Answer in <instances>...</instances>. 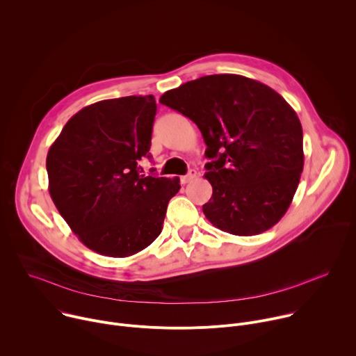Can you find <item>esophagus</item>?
I'll return each instance as SVG.
<instances>
[{
    "label": "esophagus",
    "mask_w": 356,
    "mask_h": 356,
    "mask_svg": "<svg viewBox=\"0 0 356 356\" xmlns=\"http://www.w3.org/2000/svg\"><path fill=\"white\" fill-rule=\"evenodd\" d=\"M195 176H197V172H195L194 169H191V170H190L186 176H183L180 180H181V183H183V184H187V183H190Z\"/></svg>",
    "instance_id": "obj_1"
}]
</instances>
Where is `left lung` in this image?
Listing matches in <instances>:
<instances>
[{
    "mask_svg": "<svg viewBox=\"0 0 356 356\" xmlns=\"http://www.w3.org/2000/svg\"><path fill=\"white\" fill-rule=\"evenodd\" d=\"M161 103L188 117L207 145L213 195L202 213L221 231L249 236L277 224L304 166L296 111L269 86L213 74L166 91Z\"/></svg>",
    "mask_w": 356,
    "mask_h": 356,
    "instance_id": "1",
    "label": "left lung"
}]
</instances>
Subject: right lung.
<instances>
[{"instance_id": "obj_1", "label": "right lung", "mask_w": 356, "mask_h": 356, "mask_svg": "<svg viewBox=\"0 0 356 356\" xmlns=\"http://www.w3.org/2000/svg\"><path fill=\"white\" fill-rule=\"evenodd\" d=\"M156 115L154 95L103 99L73 115L46 158L49 193L70 229L111 258L140 252L162 232L180 179L139 175Z\"/></svg>"}]
</instances>
